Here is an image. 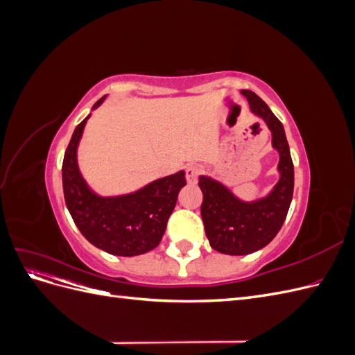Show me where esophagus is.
Returning a JSON list of instances; mask_svg holds the SVG:
<instances>
[{
	"label": "esophagus",
	"mask_w": 355,
	"mask_h": 355,
	"mask_svg": "<svg viewBox=\"0 0 355 355\" xmlns=\"http://www.w3.org/2000/svg\"><path fill=\"white\" fill-rule=\"evenodd\" d=\"M198 175H200V167H198V166L191 164V166L187 167L185 176H187V182H188V184H191V185H192V184H197Z\"/></svg>",
	"instance_id": "1"
}]
</instances>
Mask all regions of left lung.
<instances>
[{
    "label": "left lung",
    "mask_w": 355,
    "mask_h": 355,
    "mask_svg": "<svg viewBox=\"0 0 355 355\" xmlns=\"http://www.w3.org/2000/svg\"><path fill=\"white\" fill-rule=\"evenodd\" d=\"M252 114L265 121L271 132V146L278 153V180L266 196L243 200L207 175L198 179L202 191L201 218L211 249L219 253L243 256L263 249L283 227L293 197L295 171L283 124L259 96L241 90Z\"/></svg>",
    "instance_id": "1"
}]
</instances>
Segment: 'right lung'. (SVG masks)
I'll list each match as a JSON object with an SVG mask.
<instances>
[{
    "label": "right lung",
    "mask_w": 355,
    "mask_h": 355,
    "mask_svg": "<svg viewBox=\"0 0 355 355\" xmlns=\"http://www.w3.org/2000/svg\"><path fill=\"white\" fill-rule=\"evenodd\" d=\"M106 96L93 105L98 110ZM92 114L75 127L62 164L63 196L80 232L98 249L115 256H137L155 249L173 213L185 171L149 182L130 194L102 197L84 180L78 166V145Z\"/></svg>",
    "instance_id": "1"
}]
</instances>
